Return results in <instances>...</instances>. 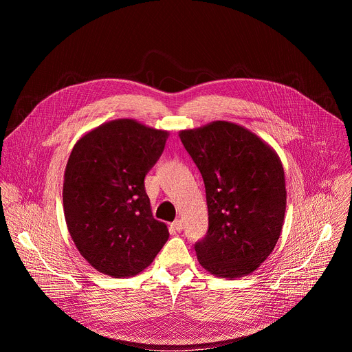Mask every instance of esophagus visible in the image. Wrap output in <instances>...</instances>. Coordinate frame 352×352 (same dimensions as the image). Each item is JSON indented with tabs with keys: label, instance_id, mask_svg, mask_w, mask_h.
<instances>
[{
	"label": "esophagus",
	"instance_id": "esophagus-1",
	"mask_svg": "<svg viewBox=\"0 0 352 352\" xmlns=\"http://www.w3.org/2000/svg\"><path fill=\"white\" fill-rule=\"evenodd\" d=\"M171 228H173L174 231H177V232H181L182 228H184V224H182L181 220H175V221L171 224Z\"/></svg>",
	"mask_w": 352,
	"mask_h": 352
}]
</instances>
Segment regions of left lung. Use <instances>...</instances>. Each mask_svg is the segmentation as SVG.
I'll return each mask as SVG.
<instances>
[{
  "label": "left lung",
  "instance_id": "8db88e82",
  "mask_svg": "<svg viewBox=\"0 0 352 352\" xmlns=\"http://www.w3.org/2000/svg\"><path fill=\"white\" fill-rule=\"evenodd\" d=\"M178 135L206 188L209 230L195 245L199 265L221 278L254 273L273 252L284 224L278 155L256 133L228 121Z\"/></svg>",
  "mask_w": 352,
  "mask_h": 352
}]
</instances>
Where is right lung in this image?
<instances>
[{
  "mask_svg": "<svg viewBox=\"0 0 352 352\" xmlns=\"http://www.w3.org/2000/svg\"><path fill=\"white\" fill-rule=\"evenodd\" d=\"M170 132L132 118L104 122L72 147L63 186L71 238L85 261L114 278L143 272L170 232L152 213L144 175Z\"/></svg>",
  "mask_w": 352,
  "mask_h": 352,
  "instance_id": "1",
  "label": "right lung"
}]
</instances>
